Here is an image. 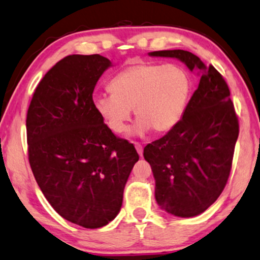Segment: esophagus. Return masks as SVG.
I'll return each mask as SVG.
<instances>
[{
    "mask_svg": "<svg viewBox=\"0 0 260 260\" xmlns=\"http://www.w3.org/2000/svg\"><path fill=\"white\" fill-rule=\"evenodd\" d=\"M134 146H136L137 151H138V153H139L140 157H143V151H144V147H143V145L139 144V143H134Z\"/></svg>",
    "mask_w": 260,
    "mask_h": 260,
    "instance_id": "obj_1",
    "label": "esophagus"
}]
</instances>
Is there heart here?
I'll use <instances>...</instances> for the list:
<instances>
[{"mask_svg":"<svg viewBox=\"0 0 260 260\" xmlns=\"http://www.w3.org/2000/svg\"><path fill=\"white\" fill-rule=\"evenodd\" d=\"M110 94L94 100L96 112L112 132L122 134L134 109V132L164 133L182 119L190 94V78L176 64L138 63L119 72L109 83Z\"/></svg>","mask_w":260,"mask_h":260,"instance_id":"heart-1","label":"heart"}]
</instances>
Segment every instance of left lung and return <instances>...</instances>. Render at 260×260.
<instances>
[{"mask_svg":"<svg viewBox=\"0 0 260 260\" xmlns=\"http://www.w3.org/2000/svg\"><path fill=\"white\" fill-rule=\"evenodd\" d=\"M199 70V88L183 117L160 139L144 148L155 179V200L172 215L191 217L209 208L230 177L239 120L222 75L183 50L155 51Z\"/></svg>","mask_w":260,"mask_h":260,"instance_id":"left-lung-1","label":"left lung"}]
</instances>
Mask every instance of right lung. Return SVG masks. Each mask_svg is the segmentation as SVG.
I'll return each mask as SVG.
<instances>
[{
  "instance_id": "obj_1",
  "label": "right lung",
  "mask_w": 260,
  "mask_h": 260,
  "mask_svg": "<svg viewBox=\"0 0 260 260\" xmlns=\"http://www.w3.org/2000/svg\"><path fill=\"white\" fill-rule=\"evenodd\" d=\"M110 67L100 54H71L46 72L27 112L28 160L53 209L72 223L100 228L122 206L139 160L133 144L116 137L96 112L99 78Z\"/></svg>"
}]
</instances>
